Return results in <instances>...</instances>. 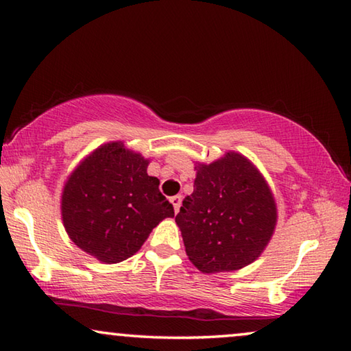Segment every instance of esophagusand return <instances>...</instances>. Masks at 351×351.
<instances>
[{"instance_id":"obj_1","label":"esophagus","mask_w":351,"mask_h":351,"mask_svg":"<svg viewBox=\"0 0 351 351\" xmlns=\"http://www.w3.org/2000/svg\"><path fill=\"white\" fill-rule=\"evenodd\" d=\"M170 203L173 204V209H175L176 213L180 212V207H181V203H182L181 195H175V197H171V198H170Z\"/></svg>"}]
</instances>
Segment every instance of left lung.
I'll list each match as a JSON object with an SVG mask.
<instances>
[{"instance_id": "8db88e82", "label": "left lung", "mask_w": 351, "mask_h": 351, "mask_svg": "<svg viewBox=\"0 0 351 351\" xmlns=\"http://www.w3.org/2000/svg\"><path fill=\"white\" fill-rule=\"evenodd\" d=\"M195 170L193 193L175 218L189 260L204 274L245 268L276 230L277 204L268 181L237 152L197 162Z\"/></svg>"}]
</instances>
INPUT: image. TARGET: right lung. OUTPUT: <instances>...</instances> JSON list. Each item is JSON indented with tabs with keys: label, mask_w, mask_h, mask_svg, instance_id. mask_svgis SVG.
<instances>
[{
	"label": "right lung",
	"mask_w": 351,
	"mask_h": 351,
	"mask_svg": "<svg viewBox=\"0 0 351 351\" xmlns=\"http://www.w3.org/2000/svg\"><path fill=\"white\" fill-rule=\"evenodd\" d=\"M148 164L123 141H112L86 154L64 181V230L100 263L132 257L164 218L175 217L159 180L147 173Z\"/></svg>",
	"instance_id": "add662e5"
}]
</instances>
